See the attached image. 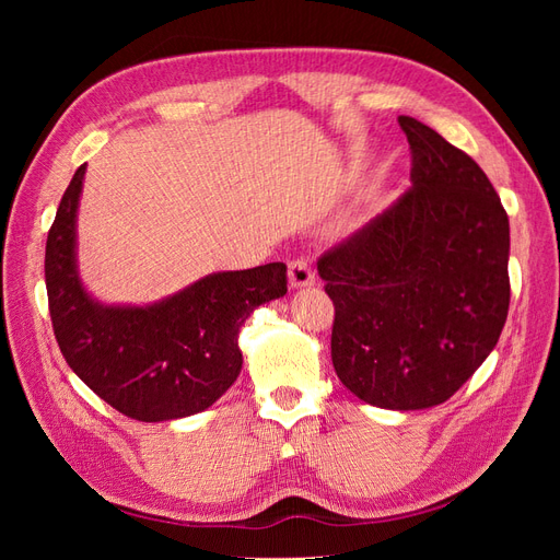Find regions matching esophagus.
<instances>
[{
  "label": "esophagus",
  "instance_id": "1",
  "mask_svg": "<svg viewBox=\"0 0 560 560\" xmlns=\"http://www.w3.org/2000/svg\"><path fill=\"white\" fill-rule=\"evenodd\" d=\"M315 282V273L306 259H294L290 264V287L292 290H301V287H308Z\"/></svg>",
  "mask_w": 560,
  "mask_h": 560
}]
</instances>
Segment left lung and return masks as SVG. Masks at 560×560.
<instances>
[{"mask_svg": "<svg viewBox=\"0 0 560 560\" xmlns=\"http://www.w3.org/2000/svg\"><path fill=\"white\" fill-rule=\"evenodd\" d=\"M399 126L411 186L317 270L336 311V376L371 406L416 411L453 397L498 343L510 219L477 161L411 116Z\"/></svg>", "mask_w": 560, "mask_h": 560, "instance_id": "obj_1", "label": "left lung"}]
</instances>
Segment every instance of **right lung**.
Wrapping results in <instances>:
<instances>
[{"label": "right lung", "instance_id": "right-lung-1", "mask_svg": "<svg viewBox=\"0 0 560 560\" xmlns=\"http://www.w3.org/2000/svg\"><path fill=\"white\" fill-rule=\"evenodd\" d=\"M86 165L62 194L46 241V292L62 358L118 413L142 422L206 411L238 378V331L287 294L282 261L212 273L151 306H103L77 273V208Z\"/></svg>", "mask_w": 560, "mask_h": 560}]
</instances>
